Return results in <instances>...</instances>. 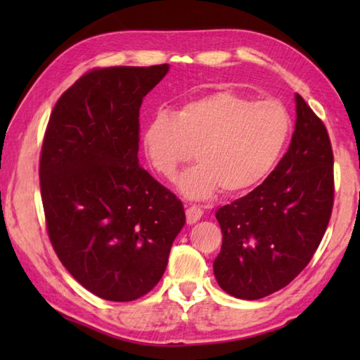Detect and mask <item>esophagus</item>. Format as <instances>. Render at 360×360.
Listing matches in <instances>:
<instances>
[{
	"label": "esophagus",
	"instance_id": "obj_1",
	"mask_svg": "<svg viewBox=\"0 0 360 360\" xmlns=\"http://www.w3.org/2000/svg\"><path fill=\"white\" fill-rule=\"evenodd\" d=\"M202 216H203V210L197 205L188 206L187 211H186V219H187L188 225H193L195 222H198L200 219H202Z\"/></svg>",
	"mask_w": 360,
	"mask_h": 360
}]
</instances>
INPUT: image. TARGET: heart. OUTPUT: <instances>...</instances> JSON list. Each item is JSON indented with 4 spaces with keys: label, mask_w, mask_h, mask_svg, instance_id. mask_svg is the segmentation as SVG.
Wrapping results in <instances>:
<instances>
[{
    "label": "heart",
    "mask_w": 360,
    "mask_h": 360,
    "mask_svg": "<svg viewBox=\"0 0 360 360\" xmlns=\"http://www.w3.org/2000/svg\"><path fill=\"white\" fill-rule=\"evenodd\" d=\"M290 131V112L279 101L216 90L173 114L155 112L144 125L141 146L150 168L165 179L174 178L195 149L198 163L178 179V191L205 200L221 188L240 195L262 184L278 165Z\"/></svg>",
    "instance_id": "b5f03b06"
}]
</instances>
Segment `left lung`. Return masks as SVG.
Segmentation results:
<instances>
[{
    "mask_svg": "<svg viewBox=\"0 0 360 360\" xmlns=\"http://www.w3.org/2000/svg\"><path fill=\"white\" fill-rule=\"evenodd\" d=\"M295 130L271 174L216 212L221 252L212 264L227 294L257 300L283 289L318 249L333 206V154L322 120L295 94Z\"/></svg>",
    "mask_w": 360,
    "mask_h": 360,
    "instance_id": "left-lung-1",
    "label": "left lung"
}]
</instances>
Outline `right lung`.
<instances>
[{
  "instance_id": "obj_1",
  "label": "right lung",
  "mask_w": 360,
  "mask_h": 360,
  "mask_svg": "<svg viewBox=\"0 0 360 360\" xmlns=\"http://www.w3.org/2000/svg\"><path fill=\"white\" fill-rule=\"evenodd\" d=\"M168 70H92L47 124L39 179L49 238L71 276L105 300L154 289L186 224L181 200L138 160L139 108Z\"/></svg>"
}]
</instances>
